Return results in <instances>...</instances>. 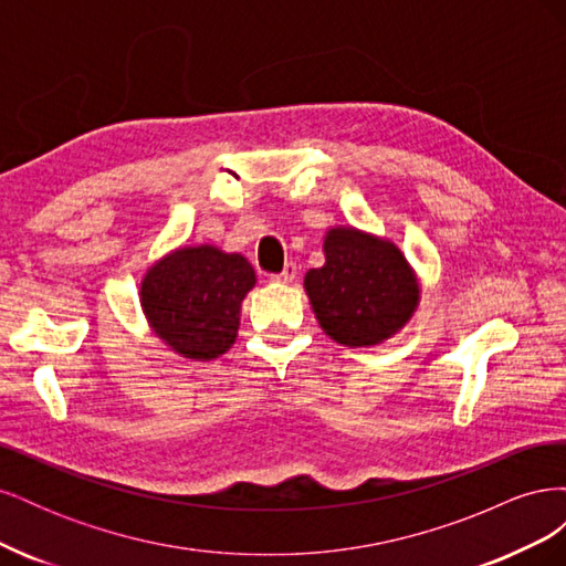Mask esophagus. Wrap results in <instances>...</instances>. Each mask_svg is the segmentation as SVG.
Masks as SVG:
<instances>
[{
  "label": "esophagus",
  "instance_id": "obj_1",
  "mask_svg": "<svg viewBox=\"0 0 566 566\" xmlns=\"http://www.w3.org/2000/svg\"><path fill=\"white\" fill-rule=\"evenodd\" d=\"M295 276H297V266H295V264H285V269H283L281 273H273L271 281H276V283H293Z\"/></svg>",
  "mask_w": 566,
  "mask_h": 566
}]
</instances>
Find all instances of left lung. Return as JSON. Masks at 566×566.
Returning <instances> with one entry per match:
<instances>
[{
    "instance_id": "1",
    "label": "left lung",
    "mask_w": 566,
    "mask_h": 566,
    "mask_svg": "<svg viewBox=\"0 0 566 566\" xmlns=\"http://www.w3.org/2000/svg\"><path fill=\"white\" fill-rule=\"evenodd\" d=\"M323 252L325 264L304 276L323 333L345 347H373L397 335L420 302V283L403 252L354 227L325 233Z\"/></svg>"
}]
</instances>
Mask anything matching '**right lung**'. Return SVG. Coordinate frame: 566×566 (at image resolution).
Wrapping results in <instances>:
<instances>
[{"label": "right lung", "instance_id": "1", "mask_svg": "<svg viewBox=\"0 0 566 566\" xmlns=\"http://www.w3.org/2000/svg\"><path fill=\"white\" fill-rule=\"evenodd\" d=\"M254 281L243 254L214 245L179 248L146 271L142 310L169 349L193 361H212L235 342L241 302Z\"/></svg>", "mask_w": 566, "mask_h": 566}]
</instances>
